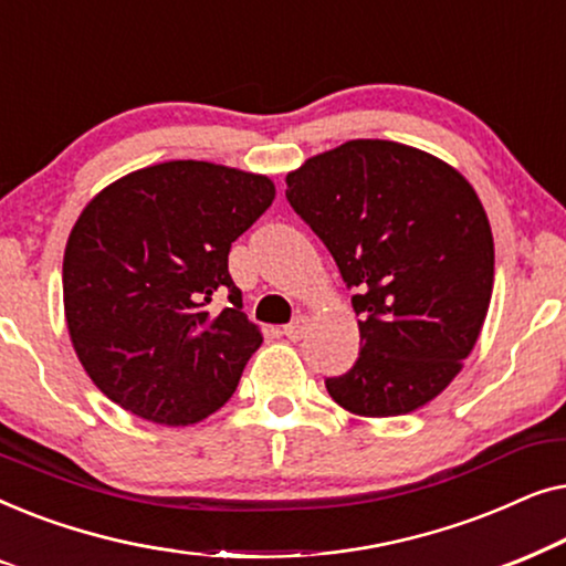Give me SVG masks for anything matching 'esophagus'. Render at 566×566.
Returning <instances> with one entry per match:
<instances>
[{
  "label": "esophagus",
  "mask_w": 566,
  "mask_h": 566,
  "mask_svg": "<svg viewBox=\"0 0 566 566\" xmlns=\"http://www.w3.org/2000/svg\"><path fill=\"white\" fill-rule=\"evenodd\" d=\"M306 329H308V316H296L291 324H285L283 335L293 339V343H298V339L306 335Z\"/></svg>",
  "instance_id": "esophagus-1"
}]
</instances>
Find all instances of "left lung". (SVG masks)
<instances>
[{
  "mask_svg": "<svg viewBox=\"0 0 566 566\" xmlns=\"http://www.w3.org/2000/svg\"><path fill=\"white\" fill-rule=\"evenodd\" d=\"M293 211L322 239L360 316V355L327 378L360 417L436 399L474 350L494 285L482 200L459 169L415 146L355 138L285 177Z\"/></svg>",
  "mask_w": 566,
  "mask_h": 566,
  "instance_id": "1",
  "label": "left lung"
}]
</instances>
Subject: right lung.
I'll return each mask as SVG.
<instances>
[{
	"mask_svg": "<svg viewBox=\"0 0 566 566\" xmlns=\"http://www.w3.org/2000/svg\"><path fill=\"white\" fill-rule=\"evenodd\" d=\"M275 198L265 175L177 159L136 169L84 206L64 252V314L99 391L157 424L227 405L262 345L229 250ZM230 293L231 307L210 301Z\"/></svg>",
	"mask_w": 566,
	"mask_h": 566,
	"instance_id": "add662e5",
	"label": "right lung"
}]
</instances>
